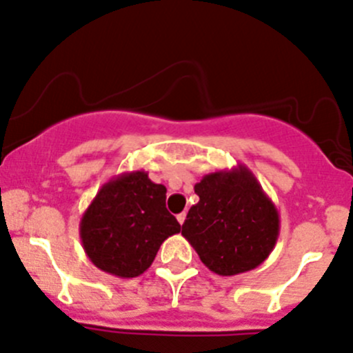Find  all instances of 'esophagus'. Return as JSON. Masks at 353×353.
I'll list each match as a JSON object with an SVG mask.
<instances>
[{
    "mask_svg": "<svg viewBox=\"0 0 353 353\" xmlns=\"http://www.w3.org/2000/svg\"><path fill=\"white\" fill-rule=\"evenodd\" d=\"M184 221H186V212H183V214H179V215H177V222H179L181 225L184 224Z\"/></svg>",
    "mask_w": 353,
    "mask_h": 353,
    "instance_id": "obj_1",
    "label": "esophagus"
}]
</instances>
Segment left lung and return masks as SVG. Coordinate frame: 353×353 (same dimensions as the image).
<instances>
[{
  "label": "left lung",
  "mask_w": 353,
  "mask_h": 353,
  "mask_svg": "<svg viewBox=\"0 0 353 353\" xmlns=\"http://www.w3.org/2000/svg\"><path fill=\"white\" fill-rule=\"evenodd\" d=\"M200 201L190 208L181 234L219 276L259 268L279 236V212L243 163L207 174L194 184Z\"/></svg>",
  "instance_id": "left-lung-1"
}]
</instances>
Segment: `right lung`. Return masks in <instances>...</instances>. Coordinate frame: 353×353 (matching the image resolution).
<instances>
[{"label":"right lung","instance_id":"obj_1","mask_svg":"<svg viewBox=\"0 0 353 353\" xmlns=\"http://www.w3.org/2000/svg\"><path fill=\"white\" fill-rule=\"evenodd\" d=\"M167 188L145 170L119 174L101 186L79 224L88 259L115 278L141 276L160 245L181 231L165 208Z\"/></svg>","mask_w":353,"mask_h":353}]
</instances>
